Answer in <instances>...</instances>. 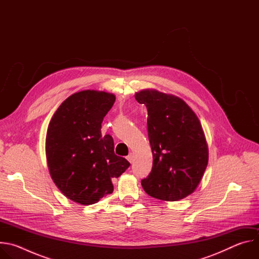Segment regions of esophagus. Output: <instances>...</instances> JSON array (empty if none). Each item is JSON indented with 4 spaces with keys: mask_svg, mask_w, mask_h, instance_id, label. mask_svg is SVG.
Masks as SVG:
<instances>
[{
    "mask_svg": "<svg viewBox=\"0 0 259 259\" xmlns=\"http://www.w3.org/2000/svg\"><path fill=\"white\" fill-rule=\"evenodd\" d=\"M127 160H128L130 163H132V162H133V160H134V156H133V154H129V155L127 156Z\"/></svg>",
    "mask_w": 259,
    "mask_h": 259,
    "instance_id": "1",
    "label": "esophagus"
}]
</instances>
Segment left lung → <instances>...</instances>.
<instances>
[{"label":"left lung","mask_w":259,"mask_h":259,"mask_svg":"<svg viewBox=\"0 0 259 259\" xmlns=\"http://www.w3.org/2000/svg\"><path fill=\"white\" fill-rule=\"evenodd\" d=\"M147 109L153 168L141 180L144 192L178 201L195 192L208 164V145L194 110L181 98L153 89L135 94Z\"/></svg>","instance_id":"left-lung-1"}]
</instances>
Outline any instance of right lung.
I'll return each mask as SVG.
<instances>
[{
  "label": "right lung",
  "instance_id": "add662e5",
  "mask_svg": "<svg viewBox=\"0 0 259 259\" xmlns=\"http://www.w3.org/2000/svg\"><path fill=\"white\" fill-rule=\"evenodd\" d=\"M115 100L103 91L77 92L60 104L49 123L46 158L51 178L76 203L95 204L112 194V178L130 166L115 154L113 137L101 135V123Z\"/></svg>",
  "mask_w": 259,
  "mask_h": 259
}]
</instances>
